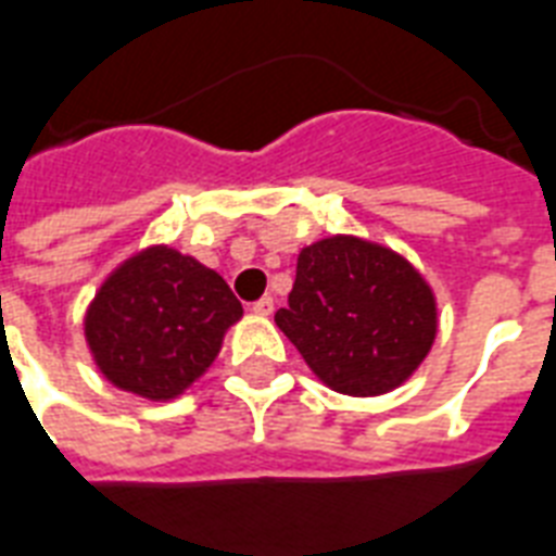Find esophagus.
<instances>
[{"label": "esophagus", "instance_id": "obj_1", "mask_svg": "<svg viewBox=\"0 0 556 556\" xmlns=\"http://www.w3.org/2000/svg\"><path fill=\"white\" fill-rule=\"evenodd\" d=\"M273 309H275L273 299H261L252 304V313H255V316H273Z\"/></svg>", "mask_w": 556, "mask_h": 556}]
</instances>
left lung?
Wrapping results in <instances>:
<instances>
[{"label": "left lung", "instance_id": "8db88e82", "mask_svg": "<svg viewBox=\"0 0 556 556\" xmlns=\"http://www.w3.org/2000/svg\"><path fill=\"white\" fill-rule=\"evenodd\" d=\"M275 325L327 389L377 397L420 368L438 337L434 290L394 249L330 235L299 252Z\"/></svg>", "mask_w": 556, "mask_h": 556}]
</instances>
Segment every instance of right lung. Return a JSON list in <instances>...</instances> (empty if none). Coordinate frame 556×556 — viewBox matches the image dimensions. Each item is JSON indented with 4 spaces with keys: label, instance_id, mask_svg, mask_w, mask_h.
<instances>
[{
    "label": "right lung",
    "instance_id": "add662e5",
    "mask_svg": "<svg viewBox=\"0 0 556 556\" xmlns=\"http://www.w3.org/2000/svg\"><path fill=\"white\" fill-rule=\"evenodd\" d=\"M240 316V301L214 269L156 243L103 278L84 337L115 389L167 403L208 371Z\"/></svg>",
    "mask_w": 556,
    "mask_h": 556
}]
</instances>
